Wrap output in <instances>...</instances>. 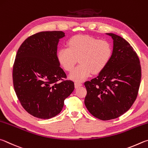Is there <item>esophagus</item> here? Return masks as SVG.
I'll use <instances>...</instances> for the list:
<instances>
[{"label": "esophagus", "instance_id": "1", "mask_svg": "<svg viewBox=\"0 0 148 148\" xmlns=\"http://www.w3.org/2000/svg\"><path fill=\"white\" fill-rule=\"evenodd\" d=\"M82 86V84L81 83V82H75V88H79L80 86Z\"/></svg>", "mask_w": 148, "mask_h": 148}]
</instances>
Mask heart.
<instances>
[{
    "mask_svg": "<svg viewBox=\"0 0 148 148\" xmlns=\"http://www.w3.org/2000/svg\"><path fill=\"white\" fill-rule=\"evenodd\" d=\"M68 47H62L56 53L59 64L67 71H71L79 58L80 64L71 73L69 79L84 81L93 73L98 74L108 66L112 55L110 43L89 36L77 35L69 40Z\"/></svg>",
    "mask_w": 148,
    "mask_h": 148,
    "instance_id": "1",
    "label": "heart"
}]
</instances>
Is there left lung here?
Segmentation results:
<instances>
[{"label":"left lung","instance_id":"8db88e82","mask_svg":"<svg viewBox=\"0 0 148 148\" xmlns=\"http://www.w3.org/2000/svg\"><path fill=\"white\" fill-rule=\"evenodd\" d=\"M112 55L106 68L91 81L84 82V104L101 120L117 118L136 100L141 81V67L136 52L125 39L113 33Z\"/></svg>","mask_w":148,"mask_h":148}]
</instances>
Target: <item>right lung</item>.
I'll return each instance as SVG.
<instances>
[{"label":"right lung","instance_id":"1","mask_svg":"<svg viewBox=\"0 0 148 148\" xmlns=\"http://www.w3.org/2000/svg\"><path fill=\"white\" fill-rule=\"evenodd\" d=\"M64 36L62 31L38 32L18 49L13 67L14 90L23 107L34 117L58 115L74 90L73 82L62 81L66 75L56 58L60 39Z\"/></svg>","mask_w":148,"mask_h":148}]
</instances>
